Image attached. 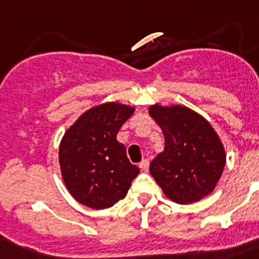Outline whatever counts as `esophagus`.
Segmentation results:
<instances>
[{"mask_svg": "<svg viewBox=\"0 0 259 259\" xmlns=\"http://www.w3.org/2000/svg\"><path fill=\"white\" fill-rule=\"evenodd\" d=\"M140 169L142 171H148L149 169V159H142L140 162Z\"/></svg>", "mask_w": 259, "mask_h": 259, "instance_id": "1", "label": "esophagus"}]
</instances>
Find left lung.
I'll list each match as a JSON object with an SVG mask.
<instances>
[{
    "mask_svg": "<svg viewBox=\"0 0 259 259\" xmlns=\"http://www.w3.org/2000/svg\"><path fill=\"white\" fill-rule=\"evenodd\" d=\"M149 113L165 136L150 174L174 202H197L214 190L224 171L222 142L203 117L185 106L153 105Z\"/></svg>",
    "mask_w": 259,
    "mask_h": 259,
    "instance_id": "obj_1",
    "label": "left lung"
}]
</instances>
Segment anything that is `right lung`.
<instances>
[{
  "instance_id": "1",
  "label": "right lung",
  "mask_w": 259,
  "mask_h": 259,
  "mask_svg": "<svg viewBox=\"0 0 259 259\" xmlns=\"http://www.w3.org/2000/svg\"><path fill=\"white\" fill-rule=\"evenodd\" d=\"M134 108L98 105L79 117L60 145L62 178L70 194L92 209H106L125 198L140 169L132 165L117 133Z\"/></svg>"
}]
</instances>
